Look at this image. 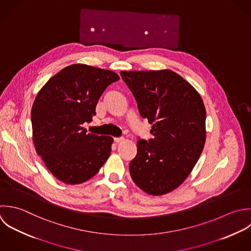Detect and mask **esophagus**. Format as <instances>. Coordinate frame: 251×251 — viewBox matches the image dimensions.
Here are the masks:
<instances>
[{"instance_id":"esophagus-1","label":"esophagus","mask_w":251,"mask_h":251,"mask_svg":"<svg viewBox=\"0 0 251 251\" xmlns=\"http://www.w3.org/2000/svg\"><path fill=\"white\" fill-rule=\"evenodd\" d=\"M123 141H124V138H123V137L114 138V142H115V143H120V142H123Z\"/></svg>"}]
</instances>
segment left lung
I'll return each instance as SVG.
<instances>
[{
    "label": "left lung",
    "instance_id": "obj_1",
    "mask_svg": "<svg viewBox=\"0 0 251 251\" xmlns=\"http://www.w3.org/2000/svg\"><path fill=\"white\" fill-rule=\"evenodd\" d=\"M153 138L138 140L129 169L149 195L178 188L198 162L205 143L206 111L196 89L174 71H121Z\"/></svg>",
    "mask_w": 251,
    "mask_h": 251
}]
</instances>
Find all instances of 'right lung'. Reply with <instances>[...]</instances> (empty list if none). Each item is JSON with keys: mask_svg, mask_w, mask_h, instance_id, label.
Wrapping results in <instances>:
<instances>
[{"mask_svg": "<svg viewBox=\"0 0 251 251\" xmlns=\"http://www.w3.org/2000/svg\"><path fill=\"white\" fill-rule=\"evenodd\" d=\"M119 76L86 64L69 65L38 93L31 109L33 142L59 181L76 185L94 177L111 152L112 137L87 133L104 90Z\"/></svg>", "mask_w": 251, "mask_h": 251, "instance_id": "obj_1", "label": "right lung"}]
</instances>
